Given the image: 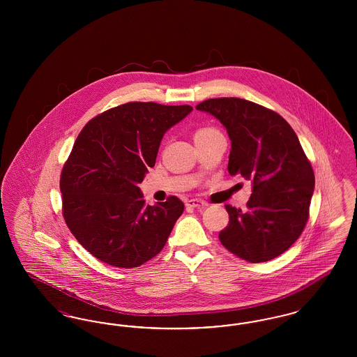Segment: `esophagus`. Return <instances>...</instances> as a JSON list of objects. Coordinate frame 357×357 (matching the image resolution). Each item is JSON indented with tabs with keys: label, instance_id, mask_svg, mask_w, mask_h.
Returning a JSON list of instances; mask_svg holds the SVG:
<instances>
[{
	"label": "esophagus",
	"instance_id": "obj_1",
	"mask_svg": "<svg viewBox=\"0 0 357 357\" xmlns=\"http://www.w3.org/2000/svg\"><path fill=\"white\" fill-rule=\"evenodd\" d=\"M186 206L187 207H204L207 206V202H204L202 199H188Z\"/></svg>",
	"mask_w": 357,
	"mask_h": 357
}]
</instances>
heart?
<instances>
[{
	"instance_id": "obj_1",
	"label": "heart",
	"mask_w": 357,
	"mask_h": 357,
	"mask_svg": "<svg viewBox=\"0 0 357 357\" xmlns=\"http://www.w3.org/2000/svg\"><path fill=\"white\" fill-rule=\"evenodd\" d=\"M214 128H208V127H204V128H199V130H197L195 131V135H194V137L195 136H199V135H204V134H207V132H210V131H213Z\"/></svg>"
}]
</instances>
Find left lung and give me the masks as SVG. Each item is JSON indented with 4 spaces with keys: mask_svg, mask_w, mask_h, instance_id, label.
Listing matches in <instances>:
<instances>
[{
    "mask_svg": "<svg viewBox=\"0 0 357 357\" xmlns=\"http://www.w3.org/2000/svg\"><path fill=\"white\" fill-rule=\"evenodd\" d=\"M215 116L231 140L227 170L253 182L246 211L226 204L229 225L222 245L249 262H266L301 236L309 218L314 174L300 140L281 115L238 98L199 102Z\"/></svg>",
    "mask_w": 357,
    "mask_h": 357,
    "instance_id": "8db88e82",
    "label": "left lung"
}]
</instances>
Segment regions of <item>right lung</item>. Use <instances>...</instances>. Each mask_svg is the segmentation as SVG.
I'll list each match as a JSON object with an SVG mask.
<instances>
[{
    "mask_svg": "<svg viewBox=\"0 0 357 357\" xmlns=\"http://www.w3.org/2000/svg\"><path fill=\"white\" fill-rule=\"evenodd\" d=\"M191 105L131 102L89 120L61 171L63 217L79 243L115 268H137L159 255L183 202L146 204L139 188L155 166L165 132Z\"/></svg>",
    "mask_w": 357,
    "mask_h": 357,
    "instance_id": "add662e5",
    "label": "right lung"
}]
</instances>
